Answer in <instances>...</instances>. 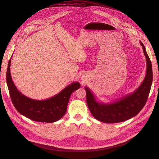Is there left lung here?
Returning <instances> with one entry per match:
<instances>
[{"instance_id": "1", "label": "left lung", "mask_w": 159, "mask_h": 159, "mask_svg": "<svg viewBox=\"0 0 159 159\" xmlns=\"http://www.w3.org/2000/svg\"><path fill=\"white\" fill-rule=\"evenodd\" d=\"M146 61V71L144 80L133 92L111 102L97 101L94 93L86 86V102L91 113L97 120L105 123L124 122L136 116L143 109L149 96L153 81L152 62L141 41Z\"/></svg>"}]
</instances>
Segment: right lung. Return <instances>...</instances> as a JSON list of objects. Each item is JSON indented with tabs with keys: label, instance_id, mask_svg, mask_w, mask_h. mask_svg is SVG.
<instances>
[{
	"label": "right lung",
	"instance_id": "right-lung-1",
	"mask_svg": "<svg viewBox=\"0 0 159 159\" xmlns=\"http://www.w3.org/2000/svg\"><path fill=\"white\" fill-rule=\"evenodd\" d=\"M11 59V58L8 62L6 82L15 109L21 115L34 121L52 123L60 120L66 112L71 93L80 88V83L72 82L51 98L45 100L31 98L20 93L14 84L10 73Z\"/></svg>",
	"mask_w": 159,
	"mask_h": 159
}]
</instances>
